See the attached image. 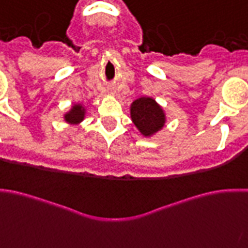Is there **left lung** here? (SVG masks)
I'll return each mask as SVG.
<instances>
[{
    "instance_id": "left-lung-1",
    "label": "left lung",
    "mask_w": 248,
    "mask_h": 248,
    "mask_svg": "<svg viewBox=\"0 0 248 248\" xmlns=\"http://www.w3.org/2000/svg\"><path fill=\"white\" fill-rule=\"evenodd\" d=\"M130 117L138 131L146 138H151L166 126L164 109L152 97H140L131 102Z\"/></svg>"
}]
</instances>
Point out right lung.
I'll return each instance as SVG.
<instances>
[{"mask_svg":"<svg viewBox=\"0 0 248 248\" xmlns=\"http://www.w3.org/2000/svg\"><path fill=\"white\" fill-rule=\"evenodd\" d=\"M85 115H87V108L84 104H73L68 111H65L63 114L64 121L67 122L68 124H72V126H78L85 119Z\"/></svg>","mask_w":248,"mask_h":248,"instance_id":"obj_1","label":"right lung"}]
</instances>
